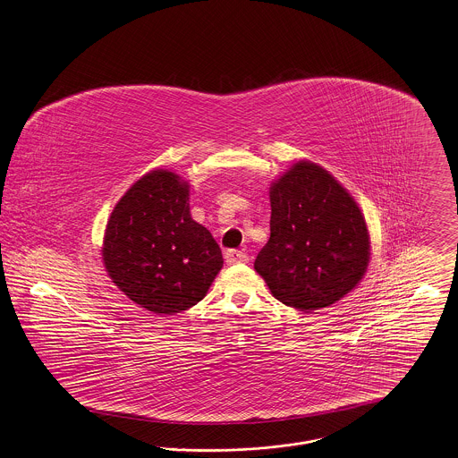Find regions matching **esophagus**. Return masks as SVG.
Masks as SVG:
<instances>
[{
  "mask_svg": "<svg viewBox=\"0 0 458 458\" xmlns=\"http://www.w3.org/2000/svg\"><path fill=\"white\" fill-rule=\"evenodd\" d=\"M225 261L228 265H239V263H247L249 256L243 250H237V249H230L225 252Z\"/></svg>",
  "mask_w": 458,
  "mask_h": 458,
  "instance_id": "1",
  "label": "esophagus"
}]
</instances>
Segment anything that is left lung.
Returning <instances> with one entry per match:
<instances>
[{
    "label": "left lung",
    "instance_id": "8db88e82",
    "mask_svg": "<svg viewBox=\"0 0 458 458\" xmlns=\"http://www.w3.org/2000/svg\"><path fill=\"white\" fill-rule=\"evenodd\" d=\"M269 241L254 268L271 294L301 311L334 304L369 267L370 242L354 199L325 169L297 162L269 190Z\"/></svg>",
    "mask_w": 458,
    "mask_h": 458
}]
</instances>
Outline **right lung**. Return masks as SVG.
<instances>
[{
	"label": "right lung",
	"mask_w": 458,
	"mask_h": 458,
	"mask_svg": "<svg viewBox=\"0 0 458 458\" xmlns=\"http://www.w3.org/2000/svg\"><path fill=\"white\" fill-rule=\"evenodd\" d=\"M102 254L119 291L162 315L202 301L223 267L211 232L191 219L189 185L164 169L140 178L117 202Z\"/></svg>",
	"instance_id": "1"
}]
</instances>
